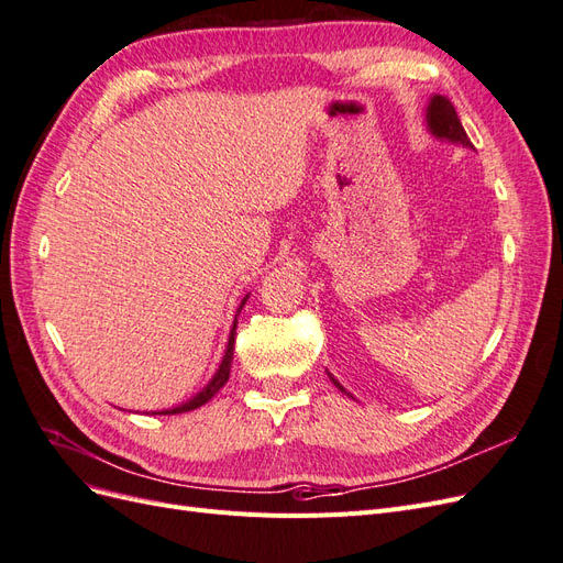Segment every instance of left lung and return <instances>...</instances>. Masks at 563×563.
Returning a JSON list of instances; mask_svg holds the SVG:
<instances>
[{
  "instance_id": "left-lung-1",
  "label": "left lung",
  "mask_w": 563,
  "mask_h": 563,
  "mask_svg": "<svg viewBox=\"0 0 563 563\" xmlns=\"http://www.w3.org/2000/svg\"><path fill=\"white\" fill-rule=\"evenodd\" d=\"M424 122H428V129H430V133L434 135V139L449 141V143H455V145H463V147H467V150H474L472 143H470V139H467L465 129H463V124H460L455 108L451 106V100H449L446 96H432V98H430L428 110H424ZM329 378H331V383H333L340 391H345V387L340 385V383L331 376V373H329ZM345 395L352 397L350 391H345Z\"/></svg>"
}]
</instances>
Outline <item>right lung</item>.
Returning a JSON list of instances; mask_svg holds the SVG:
<instances>
[{
	"label": "right lung",
	"instance_id": "add662e5",
	"mask_svg": "<svg viewBox=\"0 0 563 563\" xmlns=\"http://www.w3.org/2000/svg\"><path fill=\"white\" fill-rule=\"evenodd\" d=\"M249 298V296H246ZM246 298L242 300L240 308H236V314L242 312V308L246 305ZM236 314H234V321H232V329H230V338H228V347H225V354H223V362H220L218 371L213 373V378L203 385L197 395L192 399H187L174 408H166V411H152V416H176V413H185V411H195V408L203 406L209 399H213L218 395V389L223 387L230 378V366H232V350H234V335H236Z\"/></svg>",
	"mask_w": 563,
	"mask_h": 563
}]
</instances>
